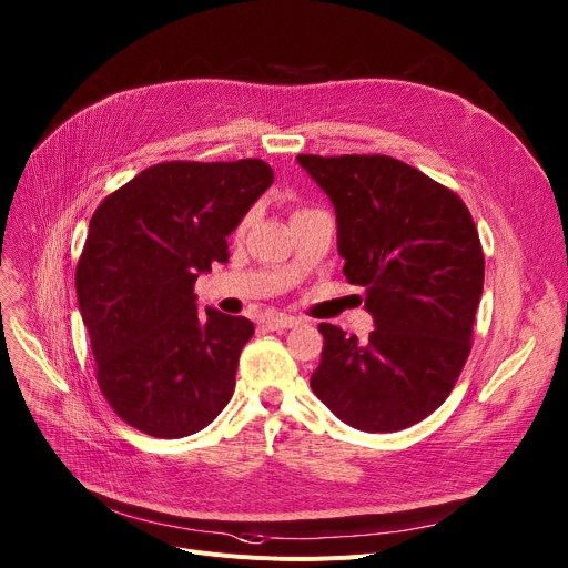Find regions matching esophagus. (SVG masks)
Returning a JSON list of instances; mask_svg holds the SVG:
<instances>
[{"mask_svg": "<svg viewBox=\"0 0 568 568\" xmlns=\"http://www.w3.org/2000/svg\"><path fill=\"white\" fill-rule=\"evenodd\" d=\"M296 324H300V320L292 317V315H272V317L264 320V326H266V329H272V332L292 329V326H296Z\"/></svg>", "mask_w": 568, "mask_h": 568, "instance_id": "34e87169", "label": "esophagus"}]
</instances>
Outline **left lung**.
Returning <instances> with one entry per match:
<instances>
[{
	"mask_svg": "<svg viewBox=\"0 0 568 568\" xmlns=\"http://www.w3.org/2000/svg\"><path fill=\"white\" fill-rule=\"evenodd\" d=\"M336 209L343 274L362 285L366 341L320 324L313 394L364 433L433 414L467 362L484 292L479 232L463 200L392 156H296Z\"/></svg>",
	"mask_w": 568,
	"mask_h": 568,
	"instance_id": "left-lung-1",
	"label": "left lung"
}]
</instances>
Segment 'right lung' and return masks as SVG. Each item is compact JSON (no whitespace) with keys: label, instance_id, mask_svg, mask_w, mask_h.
<instances>
[{"label":"right lung","instance_id":"add662e5","mask_svg":"<svg viewBox=\"0 0 568 568\" xmlns=\"http://www.w3.org/2000/svg\"><path fill=\"white\" fill-rule=\"evenodd\" d=\"M274 184L260 159L170 161L135 174L89 221L75 292L110 407L163 439L212 424L255 326L197 311L193 285L225 264L227 236Z\"/></svg>","mask_w":568,"mask_h":568}]
</instances>
